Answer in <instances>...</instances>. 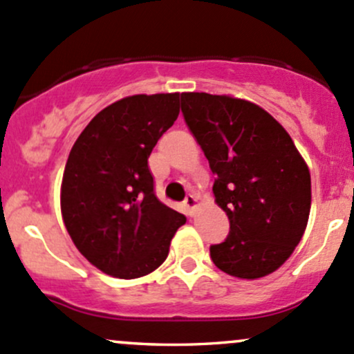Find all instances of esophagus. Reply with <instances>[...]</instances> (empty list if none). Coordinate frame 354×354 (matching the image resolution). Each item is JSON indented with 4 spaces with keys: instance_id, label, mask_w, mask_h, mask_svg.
I'll list each match as a JSON object with an SVG mask.
<instances>
[{
    "instance_id": "34e87169",
    "label": "esophagus",
    "mask_w": 354,
    "mask_h": 354,
    "mask_svg": "<svg viewBox=\"0 0 354 354\" xmlns=\"http://www.w3.org/2000/svg\"><path fill=\"white\" fill-rule=\"evenodd\" d=\"M184 204H185V207H187L189 214L194 213V209H196V207H198V198H196V194H187V196H185Z\"/></svg>"
}]
</instances>
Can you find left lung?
I'll return each instance as SVG.
<instances>
[{
  "mask_svg": "<svg viewBox=\"0 0 354 354\" xmlns=\"http://www.w3.org/2000/svg\"><path fill=\"white\" fill-rule=\"evenodd\" d=\"M182 114L203 148L216 204L230 220L225 242L209 247L227 274L256 279L279 268L300 242L310 213V172L293 140L252 102L182 93Z\"/></svg>",
  "mask_w": 354,
  "mask_h": 354,
  "instance_id": "left-lung-1",
  "label": "left lung"
}]
</instances>
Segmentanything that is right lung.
<instances>
[{
  "instance_id": "obj_1",
  "label": "right lung",
  "mask_w": 354,
  "mask_h": 354,
  "mask_svg": "<svg viewBox=\"0 0 354 354\" xmlns=\"http://www.w3.org/2000/svg\"><path fill=\"white\" fill-rule=\"evenodd\" d=\"M180 93L133 95L100 111L69 151L61 213L76 249L114 278L155 271L184 214L155 196L148 156L176 122Z\"/></svg>"
}]
</instances>
